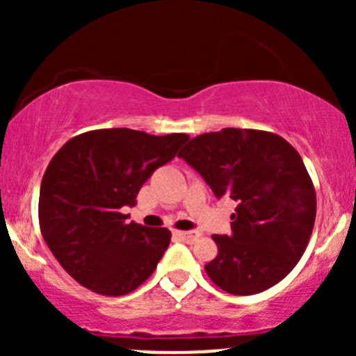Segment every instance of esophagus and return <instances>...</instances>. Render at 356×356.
Returning a JSON list of instances; mask_svg holds the SVG:
<instances>
[{
	"label": "esophagus",
	"instance_id": "esophagus-1",
	"mask_svg": "<svg viewBox=\"0 0 356 356\" xmlns=\"http://www.w3.org/2000/svg\"><path fill=\"white\" fill-rule=\"evenodd\" d=\"M175 236H177L179 239L186 241V243H194V241H197L199 234L195 231H175Z\"/></svg>",
	"mask_w": 356,
	"mask_h": 356
}]
</instances>
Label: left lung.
<instances>
[{
    "instance_id": "left-lung-1",
    "label": "left lung",
    "mask_w": 356,
    "mask_h": 356,
    "mask_svg": "<svg viewBox=\"0 0 356 356\" xmlns=\"http://www.w3.org/2000/svg\"><path fill=\"white\" fill-rule=\"evenodd\" d=\"M218 199L238 202L231 234H214L218 256L206 264L212 283L231 295H256L303 256L316 218V194L301 155L263 130L222 129L179 152Z\"/></svg>"
}]
</instances>
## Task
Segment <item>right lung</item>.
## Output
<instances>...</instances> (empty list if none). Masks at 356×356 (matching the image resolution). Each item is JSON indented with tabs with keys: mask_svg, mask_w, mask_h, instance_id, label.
<instances>
[{
	"mask_svg": "<svg viewBox=\"0 0 356 356\" xmlns=\"http://www.w3.org/2000/svg\"><path fill=\"white\" fill-rule=\"evenodd\" d=\"M189 140L130 129L73 137L48 164L40 187V229L65 271L107 296L134 291L154 273L170 243L165 227L125 222L147 179Z\"/></svg>",
	"mask_w": 356,
	"mask_h": 356,
	"instance_id": "obj_1",
	"label": "right lung"
}]
</instances>
